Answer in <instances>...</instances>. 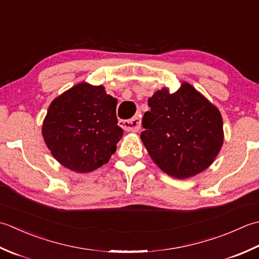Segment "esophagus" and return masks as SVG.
Wrapping results in <instances>:
<instances>
[{
    "label": "esophagus",
    "instance_id": "1",
    "mask_svg": "<svg viewBox=\"0 0 259 259\" xmlns=\"http://www.w3.org/2000/svg\"><path fill=\"white\" fill-rule=\"evenodd\" d=\"M119 126L127 132H139L141 128V116L135 115L127 120H119Z\"/></svg>",
    "mask_w": 259,
    "mask_h": 259
}]
</instances>
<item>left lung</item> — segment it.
Here are the masks:
<instances>
[{
    "instance_id": "1",
    "label": "left lung",
    "mask_w": 259,
    "mask_h": 259,
    "mask_svg": "<svg viewBox=\"0 0 259 259\" xmlns=\"http://www.w3.org/2000/svg\"><path fill=\"white\" fill-rule=\"evenodd\" d=\"M147 104L141 140L163 172L188 179L212 164L225 139L217 106L187 81L176 93L156 91Z\"/></svg>"
}]
</instances>
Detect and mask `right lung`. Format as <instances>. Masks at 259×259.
I'll return each instance as SVG.
<instances>
[{
	"instance_id": "1",
	"label": "right lung",
	"mask_w": 259,
	"mask_h": 259,
	"mask_svg": "<svg viewBox=\"0 0 259 259\" xmlns=\"http://www.w3.org/2000/svg\"><path fill=\"white\" fill-rule=\"evenodd\" d=\"M116 105L117 99L107 95L103 85L86 81L56 97L42 123V136L52 156L78 173L106 164L123 135Z\"/></svg>"
}]
</instances>
